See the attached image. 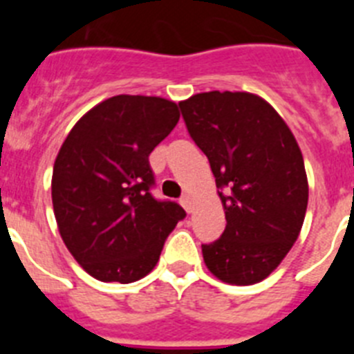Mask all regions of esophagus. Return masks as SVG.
Instances as JSON below:
<instances>
[{"label": "esophagus", "mask_w": 354, "mask_h": 354, "mask_svg": "<svg viewBox=\"0 0 354 354\" xmlns=\"http://www.w3.org/2000/svg\"><path fill=\"white\" fill-rule=\"evenodd\" d=\"M180 205L186 209V212H193V198H192V196L184 195L183 198H180Z\"/></svg>", "instance_id": "obj_1"}]
</instances>
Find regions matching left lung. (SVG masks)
<instances>
[{"label": "left lung", "instance_id": "obj_1", "mask_svg": "<svg viewBox=\"0 0 354 354\" xmlns=\"http://www.w3.org/2000/svg\"><path fill=\"white\" fill-rule=\"evenodd\" d=\"M179 106L207 156L227 218L220 239L202 245L205 266L232 286L261 282L292 248L305 220L308 180L298 142L255 93L214 90Z\"/></svg>", "mask_w": 354, "mask_h": 354}]
</instances>
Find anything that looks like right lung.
Wrapping results in <instances>:
<instances>
[{
  "mask_svg": "<svg viewBox=\"0 0 354 354\" xmlns=\"http://www.w3.org/2000/svg\"><path fill=\"white\" fill-rule=\"evenodd\" d=\"M179 117L162 97L115 95L67 134L53 168V209L65 246L90 277L131 283L149 274L186 216L150 195L149 156Z\"/></svg>",
  "mask_w": 354,
  "mask_h": 354,
  "instance_id": "right-lung-1",
  "label": "right lung"
}]
</instances>
